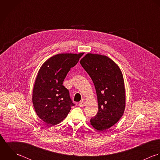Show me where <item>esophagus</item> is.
I'll list each match as a JSON object with an SVG mask.
<instances>
[{
    "instance_id": "1",
    "label": "esophagus",
    "mask_w": 160,
    "mask_h": 160,
    "mask_svg": "<svg viewBox=\"0 0 160 160\" xmlns=\"http://www.w3.org/2000/svg\"><path fill=\"white\" fill-rule=\"evenodd\" d=\"M79 106H80V107H83L84 106H85V101H80V102H79Z\"/></svg>"
}]
</instances>
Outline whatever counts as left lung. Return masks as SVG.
<instances>
[{
  "mask_svg": "<svg viewBox=\"0 0 160 160\" xmlns=\"http://www.w3.org/2000/svg\"><path fill=\"white\" fill-rule=\"evenodd\" d=\"M80 64L95 85L98 103L97 114L90 119L92 126L103 131L116 124L126 107L123 75L119 66L106 56L87 54Z\"/></svg>",
  "mask_w": 160,
  "mask_h": 160,
  "instance_id": "1",
  "label": "left lung"
}]
</instances>
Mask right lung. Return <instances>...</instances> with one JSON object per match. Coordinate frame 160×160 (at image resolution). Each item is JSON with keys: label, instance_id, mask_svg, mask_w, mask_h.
<instances>
[{"label": "right lung", "instance_id": "right-lung-1", "mask_svg": "<svg viewBox=\"0 0 160 160\" xmlns=\"http://www.w3.org/2000/svg\"><path fill=\"white\" fill-rule=\"evenodd\" d=\"M83 54L55 55L42 64L38 72L33 88L32 104L38 116L50 126L62 121L71 106L75 105L62 84L70 68Z\"/></svg>", "mask_w": 160, "mask_h": 160}]
</instances>
